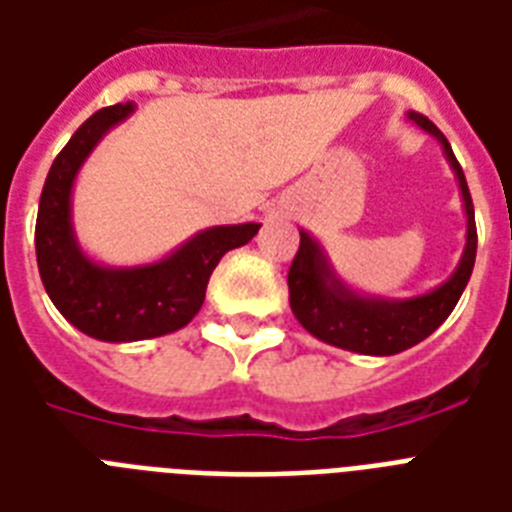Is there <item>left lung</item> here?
Instances as JSON below:
<instances>
[{
	"mask_svg": "<svg viewBox=\"0 0 512 512\" xmlns=\"http://www.w3.org/2000/svg\"><path fill=\"white\" fill-rule=\"evenodd\" d=\"M409 119L420 124L433 138L441 140L446 159L452 162L457 180H460L462 201H465V212H468V244H465L460 268L454 271L452 279L428 295L401 300V303L366 300V297L350 292L348 287H342L332 276L327 257L305 231H300V249L289 265V305H292L295 319L313 337H319L335 348L364 353V356H393V353H401L433 335L444 324L446 316L454 311L462 289L468 287L473 263H476V215H473V199H470L465 172H462L449 140L444 138V132L438 130L428 116L409 111Z\"/></svg>",
	"mask_w": 512,
	"mask_h": 512,
	"instance_id": "obj_1",
	"label": "left lung"
}]
</instances>
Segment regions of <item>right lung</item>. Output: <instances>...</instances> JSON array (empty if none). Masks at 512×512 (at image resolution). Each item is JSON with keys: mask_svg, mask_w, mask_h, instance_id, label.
I'll return each mask as SVG.
<instances>
[{"mask_svg": "<svg viewBox=\"0 0 512 512\" xmlns=\"http://www.w3.org/2000/svg\"><path fill=\"white\" fill-rule=\"evenodd\" d=\"M132 103L100 108L71 135L44 180L36 215V263L47 295L79 332L106 342L170 335L199 313L207 281L231 249L260 225H217L154 265L103 268L76 247L71 231L74 177L103 132L132 114Z\"/></svg>", "mask_w": 512, "mask_h": 512, "instance_id": "add662e5", "label": "right lung"}]
</instances>
